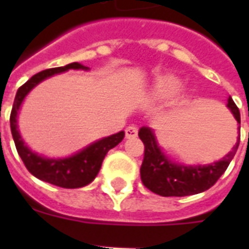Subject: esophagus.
Here are the masks:
<instances>
[{"mask_svg":"<svg viewBox=\"0 0 249 249\" xmlns=\"http://www.w3.org/2000/svg\"><path fill=\"white\" fill-rule=\"evenodd\" d=\"M137 134H138V130H137L136 126H128V128L125 129V137L126 138H136Z\"/></svg>","mask_w":249,"mask_h":249,"instance_id":"1","label":"esophagus"}]
</instances>
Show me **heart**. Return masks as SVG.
I'll use <instances>...</instances> for the list:
<instances>
[{"label":"heart","instance_id":"heart-1","mask_svg":"<svg viewBox=\"0 0 249 249\" xmlns=\"http://www.w3.org/2000/svg\"><path fill=\"white\" fill-rule=\"evenodd\" d=\"M181 89V80L174 75L156 77L148 89V98L152 101H168Z\"/></svg>","mask_w":249,"mask_h":249}]
</instances>
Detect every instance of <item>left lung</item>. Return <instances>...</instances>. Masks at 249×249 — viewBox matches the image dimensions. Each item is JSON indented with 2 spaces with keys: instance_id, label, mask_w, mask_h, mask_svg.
<instances>
[{
  "instance_id": "8db88e82",
  "label": "left lung",
  "mask_w": 249,
  "mask_h": 249,
  "mask_svg": "<svg viewBox=\"0 0 249 249\" xmlns=\"http://www.w3.org/2000/svg\"><path fill=\"white\" fill-rule=\"evenodd\" d=\"M228 108L238 121L240 129V112L231 97L228 99ZM138 136L144 144L143 163L141 165V179L152 193L160 196H187L203 193L212 187L217 179L228 169L229 164L235 155L239 140L234 147L218 161L205 165H185L170 160L161 151L156 141L154 130L142 126Z\"/></svg>"
}]
</instances>
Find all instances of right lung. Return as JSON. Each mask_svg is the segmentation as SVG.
<instances>
[{"instance_id":"right-lung-1","label":"right lung","mask_w":249,"mask_h":249,"mask_svg":"<svg viewBox=\"0 0 249 249\" xmlns=\"http://www.w3.org/2000/svg\"><path fill=\"white\" fill-rule=\"evenodd\" d=\"M68 70H81V71H89L90 68L81 63L73 62L64 67L50 68L45 70L35 76L21 85L17 91L15 101H14L11 115H10V128L13 134L15 147L19 156L23 160L25 168L31 173L41 181L49 182L52 185L64 187V189H77L83 186L89 185L94 178L97 177L98 172L101 169L102 161L107 155V152L120 143L124 140L125 133L119 132L109 137H105L102 140H98L89 146L84 147L79 152L67 158H46V156L38 155L37 152L32 151L25 144L21 138L20 133L18 130V113L20 109L23 101L28 95L29 91L36 88L44 80L49 79L54 75L66 72Z\"/></svg>"}]
</instances>
